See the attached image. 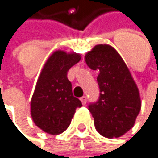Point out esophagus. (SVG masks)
<instances>
[{"mask_svg":"<svg viewBox=\"0 0 158 158\" xmlns=\"http://www.w3.org/2000/svg\"><path fill=\"white\" fill-rule=\"evenodd\" d=\"M81 102H82V104L85 105V104H86V102H87V97H86V96L81 97Z\"/></svg>","mask_w":158,"mask_h":158,"instance_id":"obj_1","label":"esophagus"}]
</instances>
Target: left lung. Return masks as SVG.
Here are the masks:
<instances>
[{
    "mask_svg": "<svg viewBox=\"0 0 158 158\" xmlns=\"http://www.w3.org/2000/svg\"><path fill=\"white\" fill-rule=\"evenodd\" d=\"M85 62L99 71V97L88 106L96 129L107 138L119 137L134 126L140 112L137 86L120 55L110 45H96L86 54Z\"/></svg>",
    "mask_w": 158,
    "mask_h": 158,
    "instance_id": "1",
    "label": "left lung"
}]
</instances>
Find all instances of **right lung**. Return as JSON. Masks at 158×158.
<instances>
[{
  "instance_id": "right-lung-1",
  "label": "right lung",
  "mask_w": 158,
  "mask_h": 158,
  "mask_svg": "<svg viewBox=\"0 0 158 158\" xmlns=\"http://www.w3.org/2000/svg\"><path fill=\"white\" fill-rule=\"evenodd\" d=\"M81 60V55L56 51L42 69L31 99V116L35 124L50 135L63 133L71 123L81 101L74 97L67 72Z\"/></svg>"
}]
</instances>
